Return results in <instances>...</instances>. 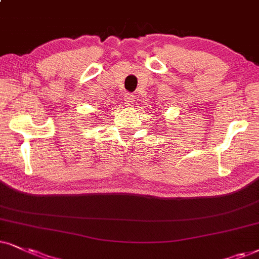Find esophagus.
I'll return each mask as SVG.
<instances>
[{"instance_id": "1", "label": "esophagus", "mask_w": 259, "mask_h": 259, "mask_svg": "<svg viewBox=\"0 0 259 259\" xmlns=\"http://www.w3.org/2000/svg\"><path fill=\"white\" fill-rule=\"evenodd\" d=\"M134 101H135V97H134L133 94L126 93L125 96H124V104H125V106H132Z\"/></svg>"}]
</instances>
